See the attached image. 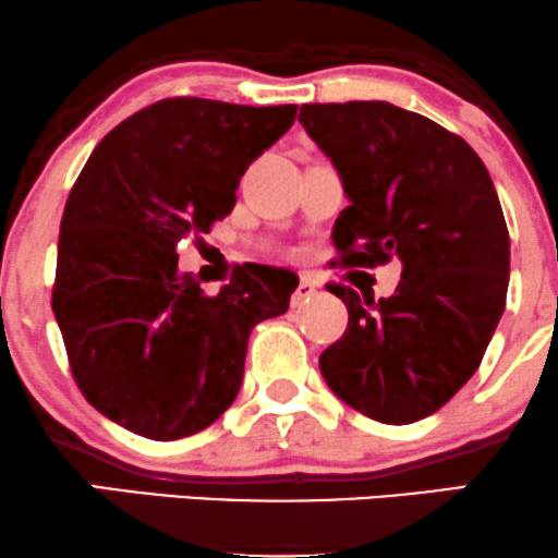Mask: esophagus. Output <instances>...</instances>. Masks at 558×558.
Returning <instances> with one entry per match:
<instances>
[{"label":"esophagus","mask_w":558,"mask_h":558,"mask_svg":"<svg viewBox=\"0 0 558 558\" xmlns=\"http://www.w3.org/2000/svg\"><path fill=\"white\" fill-rule=\"evenodd\" d=\"M317 288H319V283H317L315 278H312V275H301L299 288H296V291H293V296H291V304L293 306H301V304H304V301H310V296L317 291Z\"/></svg>","instance_id":"34e87169"}]
</instances>
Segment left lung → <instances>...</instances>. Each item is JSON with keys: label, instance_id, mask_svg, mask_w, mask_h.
I'll list each match as a JSON object with an SVG mask.
<instances>
[{"label": "left lung", "instance_id": "1", "mask_svg": "<svg viewBox=\"0 0 558 558\" xmlns=\"http://www.w3.org/2000/svg\"><path fill=\"white\" fill-rule=\"evenodd\" d=\"M299 123L343 178L332 226L345 267L401 262L393 296L330 283L349 310L319 356L325 383L386 425L430 417L475 375L506 306L509 230L483 159L388 101L304 105Z\"/></svg>", "mask_w": 558, "mask_h": 558}]
</instances>
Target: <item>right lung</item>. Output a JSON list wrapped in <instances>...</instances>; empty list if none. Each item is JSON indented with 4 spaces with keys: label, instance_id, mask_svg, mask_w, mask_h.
I'll return each mask as SVG.
<instances>
[{
    "label": "right lung",
    "instance_id": "add662e5",
    "mask_svg": "<svg viewBox=\"0 0 558 558\" xmlns=\"http://www.w3.org/2000/svg\"><path fill=\"white\" fill-rule=\"evenodd\" d=\"M296 105L172 96L112 128L70 191L52 310L81 393L125 430L178 440L235 401L252 328L283 315L299 280L233 270L207 296L178 270V243L230 215L248 165Z\"/></svg>",
    "mask_w": 558,
    "mask_h": 558
}]
</instances>
